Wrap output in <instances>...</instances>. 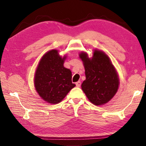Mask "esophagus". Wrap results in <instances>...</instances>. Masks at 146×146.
<instances>
[{"instance_id":"obj_1","label":"esophagus","mask_w":146,"mask_h":146,"mask_svg":"<svg viewBox=\"0 0 146 146\" xmlns=\"http://www.w3.org/2000/svg\"><path fill=\"white\" fill-rule=\"evenodd\" d=\"M75 84L76 86H77V87H80V86H81V82H80V81H78L77 82L75 83Z\"/></svg>"}]
</instances>
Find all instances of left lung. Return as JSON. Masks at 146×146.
<instances>
[{"instance_id": "left-lung-1", "label": "left lung", "mask_w": 146, "mask_h": 146, "mask_svg": "<svg viewBox=\"0 0 146 146\" xmlns=\"http://www.w3.org/2000/svg\"><path fill=\"white\" fill-rule=\"evenodd\" d=\"M80 58L83 61L86 79L82 90L89 100L100 106L109 102L117 92L119 80L110 58L101 51L95 50L91 58L82 52Z\"/></svg>"}]
</instances>
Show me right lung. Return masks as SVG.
I'll return each mask as SVG.
<instances>
[{
  "mask_svg": "<svg viewBox=\"0 0 146 146\" xmlns=\"http://www.w3.org/2000/svg\"><path fill=\"white\" fill-rule=\"evenodd\" d=\"M65 58L53 49L42 56L36 70L35 87L41 98L50 104L60 102L75 86L71 71L64 67Z\"/></svg>",
  "mask_w": 146,
  "mask_h": 146,
  "instance_id": "add662e5",
  "label": "right lung"
}]
</instances>
